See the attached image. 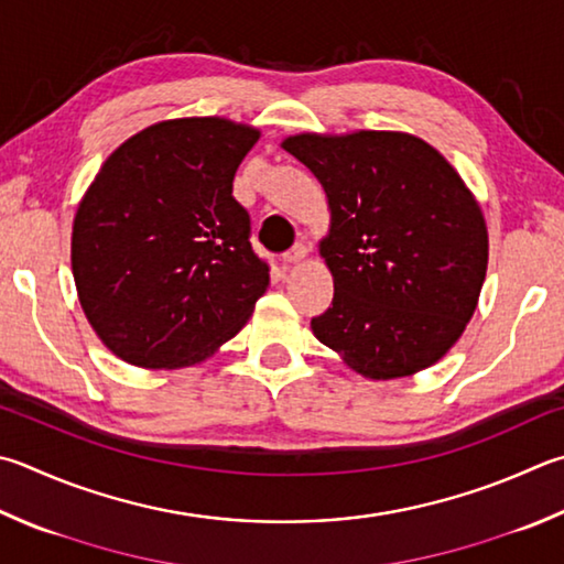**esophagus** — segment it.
Segmentation results:
<instances>
[{"mask_svg":"<svg viewBox=\"0 0 564 564\" xmlns=\"http://www.w3.org/2000/svg\"><path fill=\"white\" fill-rule=\"evenodd\" d=\"M305 256H308V249H305V243H295L291 251L283 253V263H301L305 261Z\"/></svg>","mask_w":564,"mask_h":564,"instance_id":"obj_1","label":"esophagus"}]
</instances>
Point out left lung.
<instances>
[{
  "label": "left lung",
  "instance_id": "obj_1",
  "mask_svg": "<svg viewBox=\"0 0 564 564\" xmlns=\"http://www.w3.org/2000/svg\"><path fill=\"white\" fill-rule=\"evenodd\" d=\"M321 180V256L333 305L313 335L370 380L414 375L452 350L476 311L488 231L458 172L406 132H303L283 140Z\"/></svg>",
  "mask_w": 564,
  "mask_h": 564
}]
</instances>
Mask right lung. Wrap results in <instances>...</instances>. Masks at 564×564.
Wrapping results in <instances>:
<instances>
[{
	"instance_id": "right-lung-1",
	"label": "right lung",
	"mask_w": 564,
	"mask_h": 564,
	"mask_svg": "<svg viewBox=\"0 0 564 564\" xmlns=\"http://www.w3.org/2000/svg\"><path fill=\"white\" fill-rule=\"evenodd\" d=\"M259 130L180 118L122 142L80 199L70 265L88 323L148 370L202 362L269 289L234 175Z\"/></svg>"
}]
</instances>
